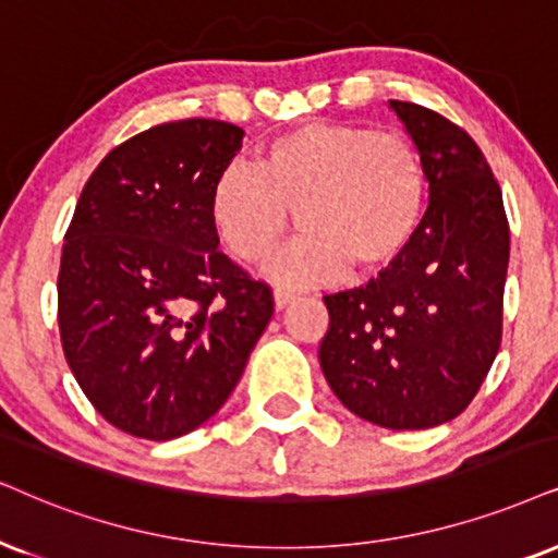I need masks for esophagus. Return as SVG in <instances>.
I'll list each match as a JSON object with an SVG mask.
<instances>
[{
  "label": "esophagus",
  "instance_id": "34e87169",
  "mask_svg": "<svg viewBox=\"0 0 558 558\" xmlns=\"http://www.w3.org/2000/svg\"><path fill=\"white\" fill-rule=\"evenodd\" d=\"M272 301H275V308H278V312H283L288 303L295 301V295L288 293V291H275L272 293Z\"/></svg>",
  "mask_w": 558,
  "mask_h": 558
}]
</instances>
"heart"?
Masks as SVG:
<instances>
[{
  "mask_svg": "<svg viewBox=\"0 0 558 558\" xmlns=\"http://www.w3.org/2000/svg\"><path fill=\"white\" fill-rule=\"evenodd\" d=\"M427 167L412 138L355 123H303L267 141L255 172L227 167L208 195L214 234L236 263L259 265L291 227L306 234L265 265L293 288L352 265L371 275L409 250L427 208Z\"/></svg>",
  "mask_w": 558,
  "mask_h": 558,
  "instance_id": "b5f03b06",
  "label": "heart"
}]
</instances>
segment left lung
<instances>
[{
    "instance_id": "1",
    "label": "left lung",
    "mask_w": 558,
    "mask_h": 558,
    "mask_svg": "<svg viewBox=\"0 0 558 558\" xmlns=\"http://www.w3.org/2000/svg\"><path fill=\"white\" fill-rule=\"evenodd\" d=\"M427 167L429 206L397 263L352 291L324 295V378L378 427L427 429L476 397L502 340L510 227L502 190L466 131L389 100Z\"/></svg>"
}]
</instances>
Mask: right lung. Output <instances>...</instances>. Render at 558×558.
Instances as JSON below:
<instances>
[{"label": "right lung", "mask_w": 558, "mask_h": 558, "mask_svg": "<svg viewBox=\"0 0 558 558\" xmlns=\"http://www.w3.org/2000/svg\"><path fill=\"white\" fill-rule=\"evenodd\" d=\"M242 138L208 118L138 133L92 172L63 236V355L133 437L172 440L214 417L272 316L270 288L218 252L208 218Z\"/></svg>", "instance_id": "add662e5"}]
</instances>
